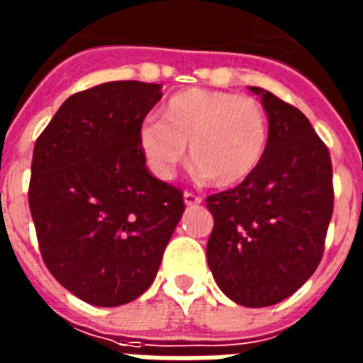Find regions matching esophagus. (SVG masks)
I'll return each mask as SVG.
<instances>
[{"label":"esophagus","instance_id":"34e87169","mask_svg":"<svg viewBox=\"0 0 363 363\" xmlns=\"http://www.w3.org/2000/svg\"><path fill=\"white\" fill-rule=\"evenodd\" d=\"M182 196H184V204L186 206H194V204H201L202 202V196H199V194H194L191 191H186Z\"/></svg>","mask_w":363,"mask_h":363}]
</instances>
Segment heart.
Masks as SVG:
<instances>
[{"instance_id":"b5f03b06","label":"heart","mask_w":363,"mask_h":363,"mask_svg":"<svg viewBox=\"0 0 363 363\" xmlns=\"http://www.w3.org/2000/svg\"><path fill=\"white\" fill-rule=\"evenodd\" d=\"M189 145L191 164L206 181L228 189L246 181L268 147L264 107L248 95L186 89L164 105L161 121H145L139 147L150 171L172 177Z\"/></svg>"}]
</instances>
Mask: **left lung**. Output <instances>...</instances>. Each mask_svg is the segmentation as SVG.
<instances>
[{"mask_svg":"<svg viewBox=\"0 0 363 363\" xmlns=\"http://www.w3.org/2000/svg\"><path fill=\"white\" fill-rule=\"evenodd\" d=\"M268 147L238 186L206 196L214 226L206 260L216 284L236 304L282 302L324 256L334 213L332 159L324 140L294 105L260 87Z\"/></svg>","mask_w":363,"mask_h":363,"instance_id":"left-lung-1","label":"left lung"}]
</instances>
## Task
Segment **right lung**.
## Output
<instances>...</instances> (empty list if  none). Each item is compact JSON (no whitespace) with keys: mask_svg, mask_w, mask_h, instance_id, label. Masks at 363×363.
Returning <instances> with one entry per match:
<instances>
[{"mask_svg":"<svg viewBox=\"0 0 363 363\" xmlns=\"http://www.w3.org/2000/svg\"><path fill=\"white\" fill-rule=\"evenodd\" d=\"M161 85L111 81L79 91L37 137L29 211L47 270L93 306H121L155 280L184 213L152 177L139 129Z\"/></svg>","mask_w":363,"mask_h":363,"instance_id":"add662e5","label":"right lung"}]
</instances>
